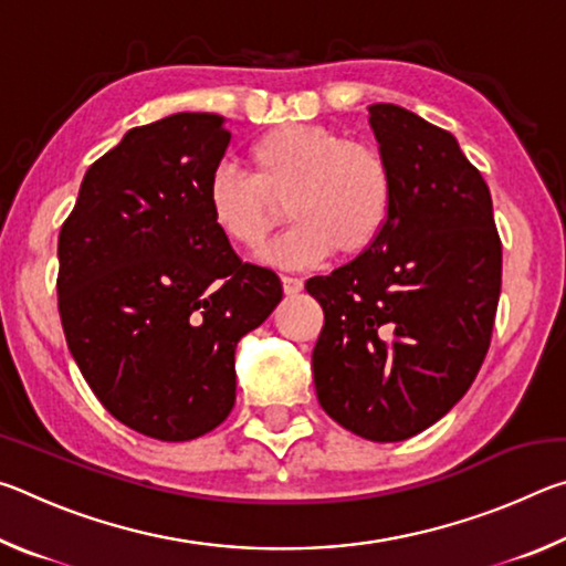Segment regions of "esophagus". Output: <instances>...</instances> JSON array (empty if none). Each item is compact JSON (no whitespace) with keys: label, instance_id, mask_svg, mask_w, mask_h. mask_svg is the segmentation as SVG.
Returning a JSON list of instances; mask_svg holds the SVG:
<instances>
[{"label":"esophagus","instance_id":"esophagus-1","mask_svg":"<svg viewBox=\"0 0 566 566\" xmlns=\"http://www.w3.org/2000/svg\"><path fill=\"white\" fill-rule=\"evenodd\" d=\"M282 290L284 294H300L304 290V282L296 276H282Z\"/></svg>","mask_w":566,"mask_h":566}]
</instances>
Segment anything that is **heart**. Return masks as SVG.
<instances>
[{
	"mask_svg": "<svg viewBox=\"0 0 566 566\" xmlns=\"http://www.w3.org/2000/svg\"><path fill=\"white\" fill-rule=\"evenodd\" d=\"M252 177L217 165L205 202L219 234L247 252L262 249L286 219L296 224L264 260L306 266L327 256H359L377 242L395 205V171L385 151L322 124H280L247 149Z\"/></svg>",
	"mask_w": 566,
	"mask_h": 566,
	"instance_id": "1",
	"label": "heart"
}]
</instances>
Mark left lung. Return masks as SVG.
Returning a JSON list of instances; mask_svg holds the SVG:
<instances>
[{
    "label": "left lung",
    "mask_w": 566,
    "mask_h": 566,
    "mask_svg": "<svg viewBox=\"0 0 566 566\" xmlns=\"http://www.w3.org/2000/svg\"><path fill=\"white\" fill-rule=\"evenodd\" d=\"M369 124L395 171V205L367 252L306 280L324 312L312 369L337 424L401 442L442 419L482 367L502 239L490 187L452 134L397 104H371Z\"/></svg>",
    "instance_id": "left-lung-1"
}]
</instances>
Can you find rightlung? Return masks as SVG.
Returning <instances> with one entry per match:
<instances>
[{
	"label": "right lung",
	"mask_w": 566,
	"mask_h": 566,
	"mask_svg": "<svg viewBox=\"0 0 566 566\" xmlns=\"http://www.w3.org/2000/svg\"><path fill=\"white\" fill-rule=\"evenodd\" d=\"M229 139L209 112L129 129L87 169L56 244L76 367L114 419L161 442L229 417L237 342L282 300L280 276L239 260L207 212Z\"/></svg>",
	"instance_id": "1"
}]
</instances>
